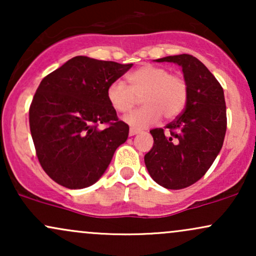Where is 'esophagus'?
Masks as SVG:
<instances>
[{"mask_svg":"<svg viewBox=\"0 0 256 256\" xmlns=\"http://www.w3.org/2000/svg\"><path fill=\"white\" fill-rule=\"evenodd\" d=\"M138 130H134V128H130V131H128V134H130V136H134V134H138Z\"/></svg>","mask_w":256,"mask_h":256,"instance_id":"esophagus-1","label":"esophagus"}]
</instances>
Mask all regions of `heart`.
<instances>
[{
  "mask_svg": "<svg viewBox=\"0 0 256 256\" xmlns=\"http://www.w3.org/2000/svg\"><path fill=\"white\" fill-rule=\"evenodd\" d=\"M128 86L114 82L107 89V100L118 113H128L140 98L142 108L125 116V122L134 130L156 124L161 116L173 119L183 112L188 101V84L183 77L165 67L144 64L128 73Z\"/></svg>",
  "mask_w": 256,
  "mask_h": 256,
  "instance_id": "obj_1",
  "label": "heart"
}]
</instances>
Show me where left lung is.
<instances>
[{
	"mask_svg": "<svg viewBox=\"0 0 256 256\" xmlns=\"http://www.w3.org/2000/svg\"><path fill=\"white\" fill-rule=\"evenodd\" d=\"M183 70L188 101L183 113L164 128H152L154 144L144 155L150 177L161 186L179 190L201 179L224 143L226 106L224 90L198 58L189 54L158 58Z\"/></svg>",
	"mask_w": 256,
	"mask_h": 256,
	"instance_id": "1",
	"label": "left lung"
}]
</instances>
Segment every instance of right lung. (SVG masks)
<instances>
[{
  "label": "right lung",
  "mask_w": 256,
  "mask_h": 256,
  "mask_svg": "<svg viewBox=\"0 0 256 256\" xmlns=\"http://www.w3.org/2000/svg\"><path fill=\"white\" fill-rule=\"evenodd\" d=\"M131 67L76 56L42 79L28 122L38 161L58 184L90 186L128 140V125L108 102L107 89ZM101 124L104 129L98 128Z\"/></svg>",
  "instance_id": "right-lung-1"
}]
</instances>
